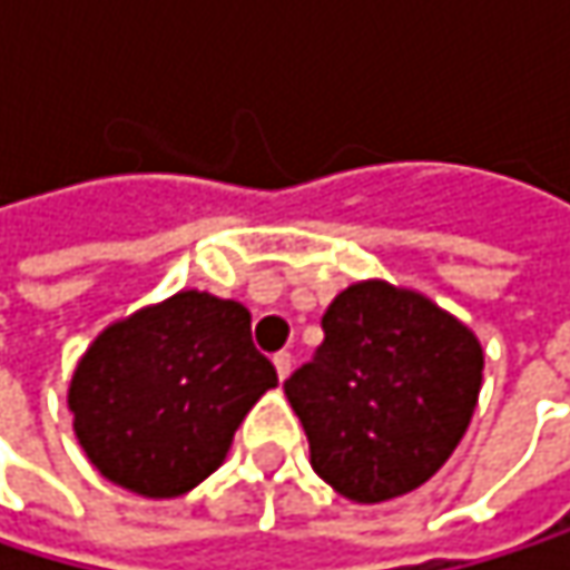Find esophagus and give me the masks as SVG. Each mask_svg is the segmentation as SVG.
Masks as SVG:
<instances>
[{
  "mask_svg": "<svg viewBox=\"0 0 570 570\" xmlns=\"http://www.w3.org/2000/svg\"><path fill=\"white\" fill-rule=\"evenodd\" d=\"M274 366H277V373H281V380H286V376H289V370H293V356H289V353H277V356H274Z\"/></svg>",
  "mask_w": 570,
  "mask_h": 570,
  "instance_id": "obj_1",
  "label": "esophagus"
}]
</instances>
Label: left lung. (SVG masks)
I'll return each mask as SVG.
<instances>
[{
	"mask_svg": "<svg viewBox=\"0 0 570 570\" xmlns=\"http://www.w3.org/2000/svg\"><path fill=\"white\" fill-rule=\"evenodd\" d=\"M482 343L415 289L363 281L323 313V343L284 383L313 472L343 499L376 505L429 482L462 442Z\"/></svg>",
	"mask_w": 570,
	"mask_h": 570,
	"instance_id": "obj_1",
	"label": "left lung"
}]
</instances>
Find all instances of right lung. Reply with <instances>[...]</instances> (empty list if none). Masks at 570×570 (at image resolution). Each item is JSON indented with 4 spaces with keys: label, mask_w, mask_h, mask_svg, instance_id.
I'll list each match as a JSON object with an SVG mask.
<instances>
[{
    "label": "right lung",
    "mask_w": 570,
    "mask_h": 570,
    "mask_svg": "<svg viewBox=\"0 0 570 570\" xmlns=\"http://www.w3.org/2000/svg\"><path fill=\"white\" fill-rule=\"evenodd\" d=\"M277 386L237 299L180 289L105 326L75 366L68 409L91 465L145 499H177L224 459Z\"/></svg>",
    "instance_id": "1"
}]
</instances>
